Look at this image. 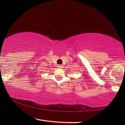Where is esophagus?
<instances>
[{
  "instance_id": "obj_1",
  "label": "esophagus",
  "mask_w": 125,
  "mask_h": 125,
  "mask_svg": "<svg viewBox=\"0 0 125 125\" xmlns=\"http://www.w3.org/2000/svg\"><path fill=\"white\" fill-rule=\"evenodd\" d=\"M58 67H59V68H62V67L63 66L62 65H58Z\"/></svg>"
}]
</instances>
